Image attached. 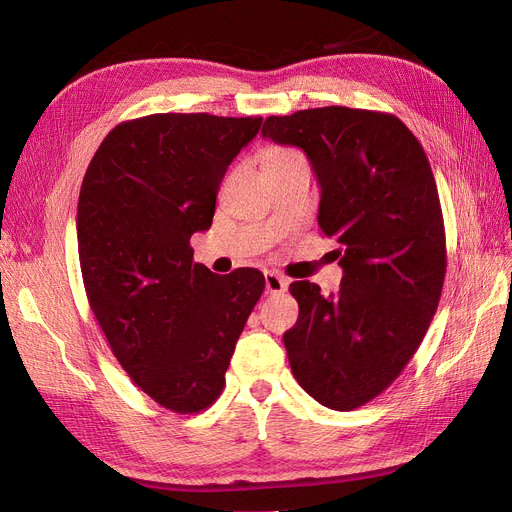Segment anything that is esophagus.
<instances>
[{"label": "esophagus", "instance_id": "34e87169", "mask_svg": "<svg viewBox=\"0 0 512 512\" xmlns=\"http://www.w3.org/2000/svg\"><path fill=\"white\" fill-rule=\"evenodd\" d=\"M265 288L269 294H282L288 288V280L277 273H267L265 275Z\"/></svg>", "mask_w": 512, "mask_h": 512}]
</instances>
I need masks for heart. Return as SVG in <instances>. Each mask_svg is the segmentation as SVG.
<instances>
[{"label": "heart", "mask_w": 512, "mask_h": 512, "mask_svg": "<svg viewBox=\"0 0 512 512\" xmlns=\"http://www.w3.org/2000/svg\"><path fill=\"white\" fill-rule=\"evenodd\" d=\"M297 158H303L301 151L292 149V147H284V145H273L265 151V166L271 168V166H277V164H284V162H290V160H297Z\"/></svg>", "instance_id": "1"}]
</instances>
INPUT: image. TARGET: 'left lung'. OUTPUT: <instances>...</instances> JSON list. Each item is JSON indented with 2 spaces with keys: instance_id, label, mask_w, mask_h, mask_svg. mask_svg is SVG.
<instances>
[{
  "instance_id": "obj_1",
  "label": "left lung",
  "mask_w": 512,
  "mask_h": 512,
  "mask_svg": "<svg viewBox=\"0 0 512 512\" xmlns=\"http://www.w3.org/2000/svg\"><path fill=\"white\" fill-rule=\"evenodd\" d=\"M262 136L301 147L320 183L318 224L339 245V292L292 282L290 369L322 406L354 410L406 369L446 275L440 196L423 145L391 113L322 106L267 117Z\"/></svg>"
}]
</instances>
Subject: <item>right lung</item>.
I'll return each mask as SVG.
<instances>
[{
    "mask_svg": "<svg viewBox=\"0 0 512 512\" xmlns=\"http://www.w3.org/2000/svg\"><path fill=\"white\" fill-rule=\"evenodd\" d=\"M260 123L209 113L121 121L83 177L76 237L89 307L138 389L177 414L220 397L265 290L258 269L215 275L190 245L211 226L226 168Z\"/></svg>",
    "mask_w": 512,
    "mask_h": 512,
    "instance_id": "add662e5",
    "label": "right lung"
}]
</instances>
